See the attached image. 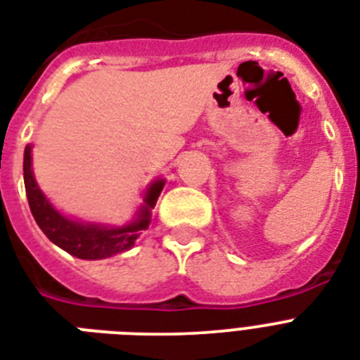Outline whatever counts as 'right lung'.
Segmentation results:
<instances>
[{
  "label": "right lung",
  "mask_w": 360,
  "mask_h": 360,
  "mask_svg": "<svg viewBox=\"0 0 360 360\" xmlns=\"http://www.w3.org/2000/svg\"><path fill=\"white\" fill-rule=\"evenodd\" d=\"M24 183L31 214L39 228L44 231V236L53 245L80 259H103L132 248L134 240L140 237L141 231L147 230L151 222V209L155 207L164 186V181H155L147 188L143 200L146 203L141 205L132 222L124 226H104L70 220L52 207V203L48 202L33 177L30 146L24 151Z\"/></svg>",
  "instance_id": "obj_1"
}]
</instances>
